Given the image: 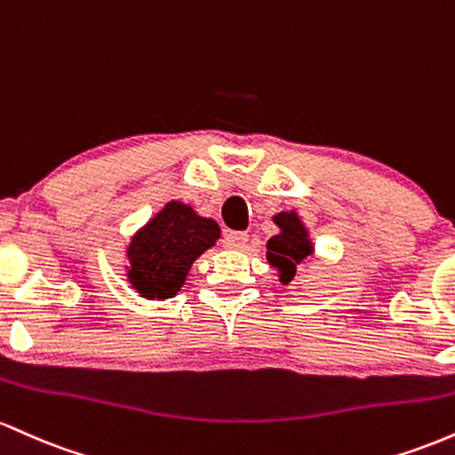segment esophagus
Wrapping results in <instances>:
<instances>
[{"label":"esophagus","instance_id":"obj_1","mask_svg":"<svg viewBox=\"0 0 455 455\" xmlns=\"http://www.w3.org/2000/svg\"><path fill=\"white\" fill-rule=\"evenodd\" d=\"M249 241L247 232H226L223 236V247L226 249H243Z\"/></svg>","mask_w":455,"mask_h":455}]
</instances>
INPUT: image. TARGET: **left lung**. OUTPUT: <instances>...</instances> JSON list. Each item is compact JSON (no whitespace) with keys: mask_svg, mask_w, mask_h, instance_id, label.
<instances>
[{"mask_svg":"<svg viewBox=\"0 0 455 455\" xmlns=\"http://www.w3.org/2000/svg\"><path fill=\"white\" fill-rule=\"evenodd\" d=\"M275 223L282 228V232L268 238L267 259L273 267H277L282 283H290L296 275V267L314 253V247L307 238V229L296 217V212H279Z\"/></svg>","mask_w":455,"mask_h":455,"instance_id":"1","label":"left lung"}]
</instances>
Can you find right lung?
<instances>
[{"label":"right lung","mask_w":455,"mask_h":455,"mask_svg":"<svg viewBox=\"0 0 455 455\" xmlns=\"http://www.w3.org/2000/svg\"><path fill=\"white\" fill-rule=\"evenodd\" d=\"M212 219L196 214L191 206L170 202L131 241L129 282L144 299H172L185 283L188 268L217 243Z\"/></svg>","instance_id":"obj_1"}]
</instances>
